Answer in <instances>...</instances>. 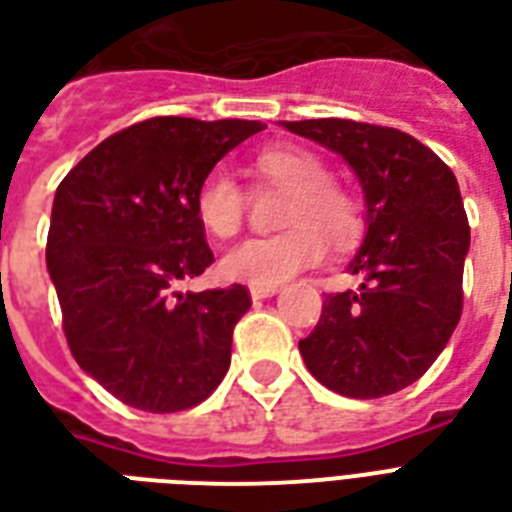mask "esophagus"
Masks as SVG:
<instances>
[{
	"label": "esophagus",
	"instance_id": "34e87169",
	"mask_svg": "<svg viewBox=\"0 0 512 512\" xmlns=\"http://www.w3.org/2000/svg\"><path fill=\"white\" fill-rule=\"evenodd\" d=\"M280 288H264V285H251V296L253 299H269V296H275Z\"/></svg>",
	"mask_w": 512,
	"mask_h": 512
}]
</instances>
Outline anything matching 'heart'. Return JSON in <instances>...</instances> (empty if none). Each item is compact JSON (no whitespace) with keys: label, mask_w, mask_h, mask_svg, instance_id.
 Segmentation results:
<instances>
[{"label":"heart","mask_w":512,"mask_h":512,"mask_svg":"<svg viewBox=\"0 0 512 512\" xmlns=\"http://www.w3.org/2000/svg\"><path fill=\"white\" fill-rule=\"evenodd\" d=\"M256 189L285 192L277 227L285 232L245 240L221 259L227 280L277 288L331 248H350L363 235V205L347 186L331 181L328 165L301 146H272L251 160ZM245 192L224 170L202 178L194 192V216L216 240H232L243 229Z\"/></svg>","instance_id":"obj_1"}]
</instances>
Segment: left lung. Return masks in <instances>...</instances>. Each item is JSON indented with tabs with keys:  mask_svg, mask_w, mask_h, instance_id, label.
<instances>
[{
	"mask_svg": "<svg viewBox=\"0 0 512 512\" xmlns=\"http://www.w3.org/2000/svg\"><path fill=\"white\" fill-rule=\"evenodd\" d=\"M342 154L366 194L358 291L328 293L299 342L310 374L347 398H384L433 366L462 315L470 227L446 162L403 130L355 120L283 122Z\"/></svg>",
	"mask_w": 512,
	"mask_h": 512,
	"instance_id": "8db88e82",
	"label": "left lung"
}]
</instances>
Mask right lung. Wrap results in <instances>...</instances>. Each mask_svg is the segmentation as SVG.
Here are the masks:
<instances>
[{"label":"right lung","mask_w":512,"mask_h":512,"mask_svg":"<svg viewBox=\"0 0 512 512\" xmlns=\"http://www.w3.org/2000/svg\"><path fill=\"white\" fill-rule=\"evenodd\" d=\"M267 125L152 117L114 133L58 186L47 269L82 371L152 414L208 398L251 307L240 283L178 293L213 264L194 192L213 165Z\"/></svg>","instance_id":"right-lung-1"}]
</instances>
